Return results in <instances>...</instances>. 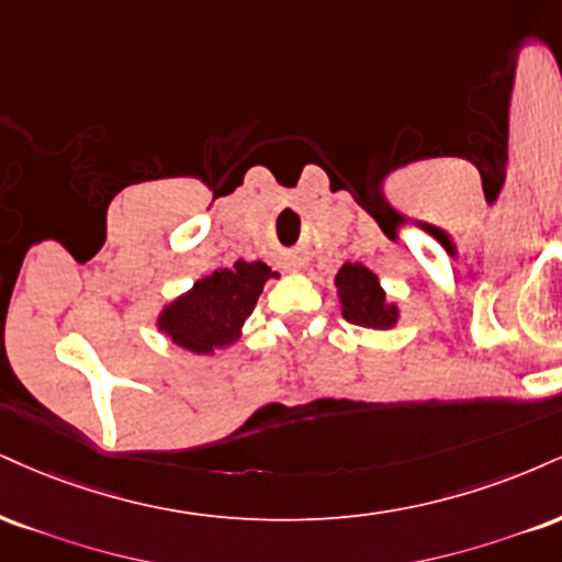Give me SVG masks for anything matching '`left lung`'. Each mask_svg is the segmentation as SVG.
<instances>
[{
  "instance_id": "8db88e82",
  "label": "left lung",
  "mask_w": 562,
  "mask_h": 562,
  "mask_svg": "<svg viewBox=\"0 0 562 562\" xmlns=\"http://www.w3.org/2000/svg\"><path fill=\"white\" fill-rule=\"evenodd\" d=\"M337 299H340L342 316L350 324L367 329H392L397 324L395 303L387 301L380 285V277L371 272L363 263H342L340 272L335 277Z\"/></svg>"
}]
</instances>
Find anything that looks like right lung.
Returning <instances> with one entry per match:
<instances>
[{
  "instance_id": "1",
  "label": "right lung",
  "mask_w": 562,
  "mask_h": 562,
  "mask_svg": "<svg viewBox=\"0 0 562 562\" xmlns=\"http://www.w3.org/2000/svg\"><path fill=\"white\" fill-rule=\"evenodd\" d=\"M269 277H277V272L263 261L238 259L233 267L216 269L195 280L180 299L167 303L157 327L175 346L212 356L216 348H227L238 340Z\"/></svg>"
}]
</instances>
